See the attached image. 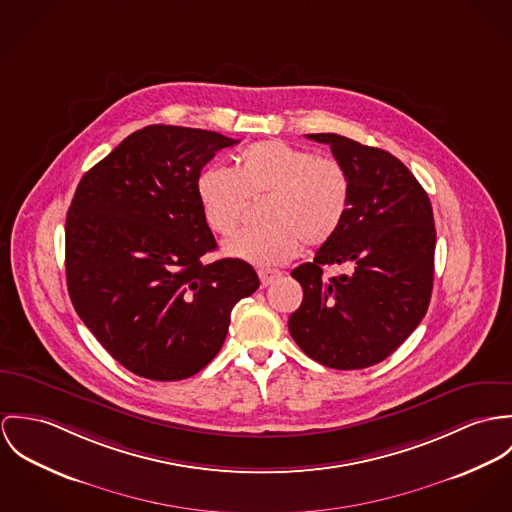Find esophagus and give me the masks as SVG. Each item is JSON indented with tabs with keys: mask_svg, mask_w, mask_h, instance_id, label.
Masks as SVG:
<instances>
[{
	"mask_svg": "<svg viewBox=\"0 0 512 512\" xmlns=\"http://www.w3.org/2000/svg\"><path fill=\"white\" fill-rule=\"evenodd\" d=\"M281 277H283V271H277V269H263V271H259V279H261L263 286H269V284L279 281Z\"/></svg>",
	"mask_w": 512,
	"mask_h": 512,
	"instance_id": "obj_1",
	"label": "esophagus"
}]
</instances>
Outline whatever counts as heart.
<instances>
[{
    "label": "heart",
    "instance_id": "heart-1",
    "mask_svg": "<svg viewBox=\"0 0 512 512\" xmlns=\"http://www.w3.org/2000/svg\"><path fill=\"white\" fill-rule=\"evenodd\" d=\"M196 198L208 226L220 235L239 228L247 200H265L263 228L241 231L224 253L257 267L290 261L302 247H320L336 237L349 206L351 178L334 157L281 139L245 147L235 171L210 165L196 178Z\"/></svg>",
    "mask_w": 512,
    "mask_h": 512
}]
</instances>
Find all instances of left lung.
I'll return each instance as SVG.
<instances>
[{"mask_svg":"<svg viewBox=\"0 0 512 512\" xmlns=\"http://www.w3.org/2000/svg\"><path fill=\"white\" fill-rule=\"evenodd\" d=\"M308 139L330 145L351 178V206L340 231L312 263L290 275L304 298L288 332L314 361L365 369L387 359L422 322L434 283L436 228L426 190L395 155L336 133ZM326 264L349 276L326 282Z\"/></svg>","mask_w":512,"mask_h":512,"instance_id":"obj_1","label":"left lung"}]
</instances>
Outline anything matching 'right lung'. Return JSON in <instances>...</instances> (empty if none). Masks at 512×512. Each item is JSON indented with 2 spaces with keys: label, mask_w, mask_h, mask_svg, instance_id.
<instances>
[{
  "label": "right lung",
  "mask_w": 512,
  "mask_h": 512,
  "mask_svg": "<svg viewBox=\"0 0 512 512\" xmlns=\"http://www.w3.org/2000/svg\"><path fill=\"white\" fill-rule=\"evenodd\" d=\"M216 131L147 125L86 172L66 214V284L86 328L131 373L180 381L228 336L233 306L259 288L241 259L202 265L216 239L196 178L220 149Z\"/></svg>",
  "instance_id": "obj_1"
}]
</instances>
